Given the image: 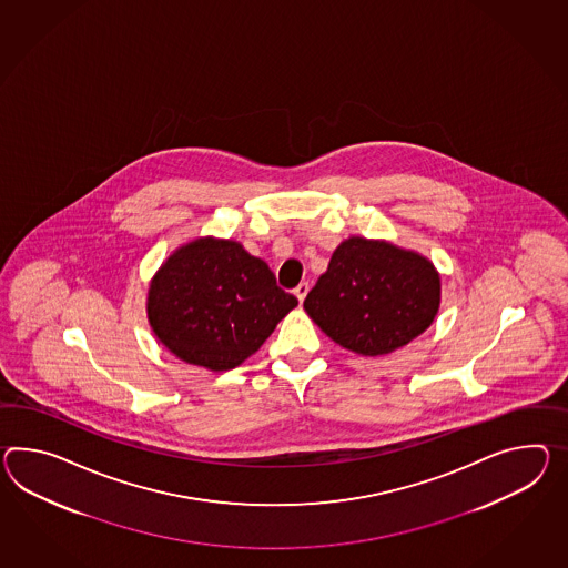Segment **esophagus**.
<instances>
[{
  "instance_id": "obj_1",
  "label": "esophagus",
  "mask_w": 568,
  "mask_h": 568,
  "mask_svg": "<svg viewBox=\"0 0 568 568\" xmlns=\"http://www.w3.org/2000/svg\"><path fill=\"white\" fill-rule=\"evenodd\" d=\"M307 291H310V285H307L305 281H302V283H300V285L295 287V291H293V293H295V297H297L300 302H304L305 295H307Z\"/></svg>"
}]
</instances>
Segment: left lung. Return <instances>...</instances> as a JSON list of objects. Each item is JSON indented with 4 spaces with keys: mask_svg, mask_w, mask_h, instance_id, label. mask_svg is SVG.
Returning <instances> with one entry per match:
<instances>
[{
    "mask_svg": "<svg viewBox=\"0 0 568 568\" xmlns=\"http://www.w3.org/2000/svg\"><path fill=\"white\" fill-rule=\"evenodd\" d=\"M439 304L442 278L429 258L353 235L334 250L304 307L336 345L377 357L425 333Z\"/></svg>",
    "mask_w": 568,
    "mask_h": 568,
    "instance_id": "1",
    "label": "left lung"
}]
</instances>
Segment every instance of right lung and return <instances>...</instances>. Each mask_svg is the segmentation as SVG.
Wrapping results in <instances>:
<instances>
[{
	"label": "right lung",
	"mask_w": 568,
	"mask_h": 568,
	"mask_svg": "<svg viewBox=\"0 0 568 568\" xmlns=\"http://www.w3.org/2000/svg\"><path fill=\"white\" fill-rule=\"evenodd\" d=\"M297 305L268 264L240 242L196 237L153 275L148 318L172 355L227 372L254 355Z\"/></svg>",
	"instance_id": "obj_1"
}]
</instances>
